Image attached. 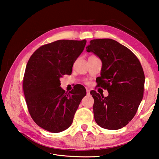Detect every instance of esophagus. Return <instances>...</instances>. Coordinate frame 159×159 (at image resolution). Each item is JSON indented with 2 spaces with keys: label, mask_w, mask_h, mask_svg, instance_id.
Listing matches in <instances>:
<instances>
[{
  "label": "esophagus",
  "mask_w": 159,
  "mask_h": 159,
  "mask_svg": "<svg viewBox=\"0 0 159 159\" xmlns=\"http://www.w3.org/2000/svg\"><path fill=\"white\" fill-rule=\"evenodd\" d=\"M87 95L90 94V90H89V89H87Z\"/></svg>",
  "instance_id": "esophagus-1"
}]
</instances>
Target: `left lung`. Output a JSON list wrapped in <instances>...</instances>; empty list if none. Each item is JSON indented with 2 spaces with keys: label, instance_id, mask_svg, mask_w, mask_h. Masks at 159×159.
<instances>
[{
  "label": "left lung",
  "instance_id": "8db88e82",
  "mask_svg": "<svg viewBox=\"0 0 159 159\" xmlns=\"http://www.w3.org/2000/svg\"><path fill=\"white\" fill-rule=\"evenodd\" d=\"M86 49L102 62L96 81L109 93L104 97L90 92L96 123L107 129L122 128L133 119L143 98L145 77L140 61L128 48L111 39H93Z\"/></svg>",
  "mask_w": 159,
  "mask_h": 159
}]
</instances>
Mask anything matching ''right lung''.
Wrapping results in <instances>:
<instances>
[{
	"mask_svg": "<svg viewBox=\"0 0 159 159\" xmlns=\"http://www.w3.org/2000/svg\"><path fill=\"white\" fill-rule=\"evenodd\" d=\"M87 40L62 39L39 48L27 64L23 88L30 114L36 124L52 133L71 125L86 89L78 85L66 93L60 78L70 75Z\"/></svg>",
	"mask_w": 159,
	"mask_h": 159,
	"instance_id": "add662e5",
	"label": "right lung"
}]
</instances>
